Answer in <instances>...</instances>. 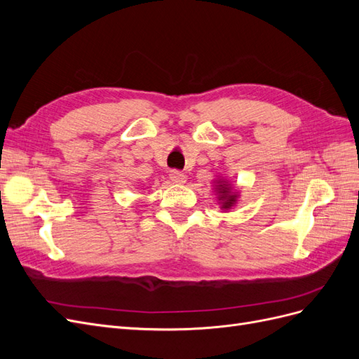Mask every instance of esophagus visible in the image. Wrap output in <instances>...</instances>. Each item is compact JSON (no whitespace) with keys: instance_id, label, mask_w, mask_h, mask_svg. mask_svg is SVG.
<instances>
[{"instance_id":"34e87169","label":"esophagus","mask_w":359,"mask_h":359,"mask_svg":"<svg viewBox=\"0 0 359 359\" xmlns=\"http://www.w3.org/2000/svg\"><path fill=\"white\" fill-rule=\"evenodd\" d=\"M170 180H172L173 182H177V184H184V182H186V175H184L182 172L172 170V172H170Z\"/></svg>"}]
</instances>
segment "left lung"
I'll use <instances>...</instances> for the list:
<instances>
[{
  "instance_id": "1",
  "label": "left lung",
  "mask_w": 359,
  "mask_h": 359,
  "mask_svg": "<svg viewBox=\"0 0 359 359\" xmlns=\"http://www.w3.org/2000/svg\"><path fill=\"white\" fill-rule=\"evenodd\" d=\"M215 190H217V194H219V201L222 202V208L223 210H229L236 203L238 193L232 190L231 184L227 182L226 180L220 178L219 181H217Z\"/></svg>"
}]
</instances>
